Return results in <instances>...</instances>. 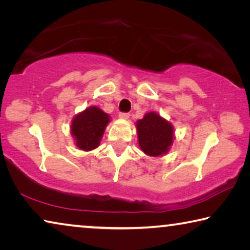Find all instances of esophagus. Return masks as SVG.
I'll return each instance as SVG.
<instances>
[{
	"label": "esophagus",
	"instance_id": "34e87169",
	"mask_svg": "<svg viewBox=\"0 0 250 250\" xmlns=\"http://www.w3.org/2000/svg\"><path fill=\"white\" fill-rule=\"evenodd\" d=\"M130 117V113H128V112H120L119 113V118L120 119H128Z\"/></svg>",
	"mask_w": 250,
	"mask_h": 250
}]
</instances>
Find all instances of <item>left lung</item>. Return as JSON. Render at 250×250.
Listing matches in <instances>:
<instances>
[{
    "instance_id": "1",
    "label": "left lung",
    "mask_w": 250,
    "mask_h": 250,
    "mask_svg": "<svg viewBox=\"0 0 250 250\" xmlns=\"http://www.w3.org/2000/svg\"><path fill=\"white\" fill-rule=\"evenodd\" d=\"M138 142L146 156L161 157L169 151L175 139L173 126L156 112H148L136 122Z\"/></svg>"
}]
</instances>
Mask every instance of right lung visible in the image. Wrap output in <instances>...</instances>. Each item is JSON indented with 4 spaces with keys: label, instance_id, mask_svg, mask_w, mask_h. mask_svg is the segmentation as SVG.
Wrapping results in <instances>:
<instances>
[{
    "label": "right lung",
    "instance_id": "1",
    "mask_svg": "<svg viewBox=\"0 0 250 250\" xmlns=\"http://www.w3.org/2000/svg\"><path fill=\"white\" fill-rule=\"evenodd\" d=\"M110 116L98 106H89L73 118L71 134L75 146L83 151H91L100 145Z\"/></svg>",
    "mask_w": 250,
    "mask_h": 250
}]
</instances>
